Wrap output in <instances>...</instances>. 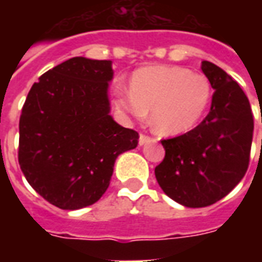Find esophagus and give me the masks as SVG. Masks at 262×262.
Masks as SVG:
<instances>
[{"label": "esophagus", "mask_w": 262, "mask_h": 262, "mask_svg": "<svg viewBox=\"0 0 262 262\" xmlns=\"http://www.w3.org/2000/svg\"><path fill=\"white\" fill-rule=\"evenodd\" d=\"M154 139H151V137L150 136H147V135H140V136H139V144H140V146H143V144H146V143H148V142H153Z\"/></svg>", "instance_id": "esophagus-1"}]
</instances>
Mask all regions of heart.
<instances>
[{
  "label": "heart",
  "mask_w": 262,
  "mask_h": 262,
  "mask_svg": "<svg viewBox=\"0 0 262 262\" xmlns=\"http://www.w3.org/2000/svg\"><path fill=\"white\" fill-rule=\"evenodd\" d=\"M212 95L206 75L177 66H153L133 74L130 91L118 88L116 103L140 120L151 111L154 130L176 136L189 132L202 120Z\"/></svg>",
  "instance_id": "1"
}]
</instances>
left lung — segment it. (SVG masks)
<instances>
[{"label": "left lung", "mask_w": 262, "mask_h": 262, "mask_svg": "<svg viewBox=\"0 0 262 262\" xmlns=\"http://www.w3.org/2000/svg\"><path fill=\"white\" fill-rule=\"evenodd\" d=\"M214 90L206 118L181 136L161 140L164 160L156 178L167 196L188 208H205L225 198L246 174L254 119L248 98L226 71L202 61Z\"/></svg>", "instance_id": "left-lung-1"}]
</instances>
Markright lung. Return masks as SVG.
I'll return each instance as SVG.
<instances>
[{"label": "right lung", "instance_id": "1", "mask_svg": "<svg viewBox=\"0 0 262 262\" xmlns=\"http://www.w3.org/2000/svg\"><path fill=\"white\" fill-rule=\"evenodd\" d=\"M111 60L73 57L39 77L19 118L20 170L35 191L66 210L95 203L108 189L116 157L139 133L109 115Z\"/></svg>", "mask_w": 262, "mask_h": 262}]
</instances>
